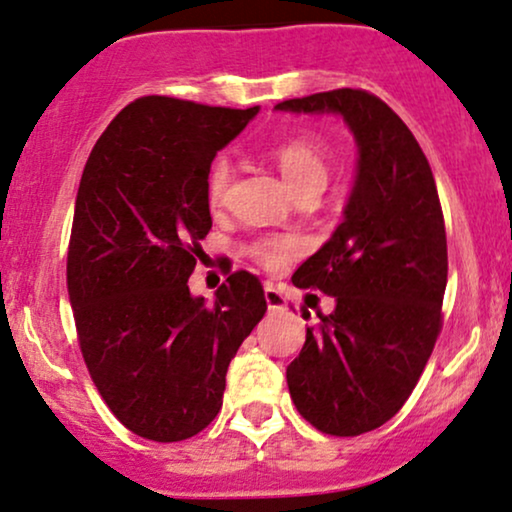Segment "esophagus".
<instances>
[{"mask_svg":"<svg viewBox=\"0 0 512 512\" xmlns=\"http://www.w3.org/2000/svg\"><path fill=\"white\" fill-rule=\"evenodd\" d=\"M264 300H267V307L272 312H281V310H286V298H283V293L281 291H276L274 286H264Z\"/></svg>","mask_w":512,"mask_h":512,"instance_id":"obj_1","label":"esophagus"}]
</instances>
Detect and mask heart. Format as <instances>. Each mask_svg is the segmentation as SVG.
Here are the masks:
<instances>
[{"mask_svg": "<svg viewBox=\"0 0 512 512\" xmlns=\"http://www.w3.org/2000/svg\"><path fill=\"white\" fill-rule=\"evenodd\" d=\"M274 159L283 181L291 186L293 193H300V190L305 188L326 186V178H329V159H326L324 145L319 143L315 135H300V138H291L286 140V143L276 145ZM231 176L233 166L229 162V157L214 159L207 178V197L212 205H219V202L224 200ZM298 248L300 243L295 238H274L257 245L255 252L262 264H267V267H279L291 252H298Z\"/></svg>", "mask_w": 512, "mask_h": 512, "instance_id": "heart-1", "label": "heart"}]
</instances>
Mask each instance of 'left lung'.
<instances>
[{
  "label": "left lung",
  "mask_w": 512,
  "mask_h": 512,
  "mask_svg": "<svg viewBox=\"0 0 512 512\" xmlns=\"http://www.w3.org/2000/svg\"><path fill=\"white\" fill-rule=\"evenodd\" d=\"M274 109L336 114L355 138L343 221L293 274L295 286L319 288L336 307L307 326L286 379L319 432H372L403 408L441 331L448 252L432 169L400 116L365 90L317 92Z\"/></svg>",
  "instance_id": "left-lung-1"
}]
</instances>
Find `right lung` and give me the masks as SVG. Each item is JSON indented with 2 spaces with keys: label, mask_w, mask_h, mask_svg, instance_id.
<instances>
[{
  "label": "right lung",
  "mask_w": 512,
  "mask_h": 512,
  "mask_svg": "<svg viewBox=\"0 0 512 512\" xmlns=\"http://www.w3.org/2000/svg\"><path fill=\"white\" fill-rule=\"evenodd\" d=\"M257 112L140 97L83 169L66 264L78 341L104 403L143 439H190L217 417L229 362L267 312L248 272L214 303L188 288L212 229L209 166Z\"/></svg>",
  "instance_id": "1"
}]
</instances>
